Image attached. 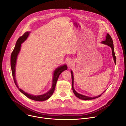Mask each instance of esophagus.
<instances>
[{
    "mask_svg": "<svg viewBox=\"0 0 126 126\" xmlns=\"http://www.w3.org/2000/svg\"><path fill=\"white\" fill-rule=\"evenodd\" d=\"M74 64V62L73 61H72V60H70L68 62V66L70 67L71 66H72V65Z\"/></svg>",
    "mask_w": 126,
    "mask_h": 126,
    "instance_id": "obj_1",
    "label": "esophagus"
}]
</instances>
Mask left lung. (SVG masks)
I'll list each match as a JSON object with an SVG mask.
<instances>
[{
  "label": "left lung",
  "instance_id": "obj_1",
  "mask_svg": "<svg viewBox=\"0 0 126 126\" xmlns=\"http://www.w3.org/2000/svg\"><path fill=\"white\" fill-rule=\"evenodd\" d=\"M102 43L104 44H106V45H108L109 46H110L112 50V55H113V58H114V62L116 64V56H115V52H114V45H113V40H112V37H111V36L108 33L107 35V36H106V39L105 41H103L102 42ZM71 76H72V90H73V93H74L75 95L78 98H79L80 99H81V100H92V99H96L97 98H98V97H100L105 92V91L102 93L101 94V95L98 96H96V97H88V96H84V95H81L80 94H79L78 93H77L75 90V89L74 88V87H73V84H74V76H73V72L72 71H71Z\"/></svg>",
  "mask_w": 126,
  "mask_h": 126
}]
</instances>
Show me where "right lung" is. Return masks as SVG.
<instances>
[{
	"label": "right lung",
	"instance_id": "1",
	"mask_svg": "<svg viewBox=\"0 0 126 126\" xmlns=\"http://www.w3.org/2000/svg\"><path fill=\"white\" fill-rule=\"evenodd\" d=\"M29 33H30V32H26L22 36H20L18 39V40L16 41V45L11 53V58H10V64H11V71H12V74L13 78L15 85L22 93H23L25 96H26L27 97H28V98L31 100H33L34 101H43L49 99L53 94L54 91V90L55 89L56 84L59 75L63 71L67 69V66L66 65H64L59 67L55 70L54 72V74H53L52 88L48 92H47L44 94L38 95V96H34L25 92L24 91L20 89L18 86L15 79V66H16V60H17V56L18 55V53L20 50L21 44L27 38Z\"/></svg>",
	"mask_w": 126,
	"mask_h": 126
}]
</instances>
